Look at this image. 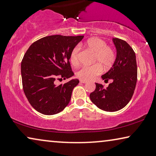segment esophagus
I'll return each mask as SVG.
<instances>
[{
  "instance_id": "34e87169",
  "label": "esophagus",
  "mask_w": 156,
  "mask_h": 156,
  "mask_svg": "<svg viewBox=\"0 0 156 156\" xmlns=\"http://www.w3.org/2000/svg\"><path fill=\"white\" fill-rule=\"evenodd\" d=\"M80 82L82 83H87V80H80Z\"/></svg>"
}]
</instances>
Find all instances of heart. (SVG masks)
<instances>
[{"instance_id":"b5f03b06","label":"heart","mask_w":156,"mask_h":156,"mask_svg":"<svg viewBox=\"0 0 156 156\" xmlns=\"http://www.w3.org/2000/svg\"><path fill=\"white\" fill-rule=\"evenodd\" d=\"M85 46L94 53L93 63L97 64L82 67L77 72L76 76L81 80H90L101 73V66L106 69L112 66L115 62V55L113 49L107 46L104 40L99 38H90L86 41ZM79 48H74L70 55V61L75 66L79 64Z\"/></svg>"}]
</instances>
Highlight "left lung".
Returning a JSON list of instances; mask_svg holds the SVG:
<instances>
[{
    "label": "left lung",
    "instance_id": "1",
    "mask_svg": "<svg viewBox=\"0 0 156 156\" xmlns=\"http://www.w3.org/2000/svg\"><path fill=\"white\" fill-rule=\"evenodd\" d=\"M116 48V58L108 72L101 76L106 82L112 80L106 88L99 83L90 93V98L93 104L103 111L113 112L124 108L134 94L137 80V66L136 55L126 41L113 38Z\"/></svg>",
    "mask_w": 156,
    "mask_h": 156
}]
</instances>
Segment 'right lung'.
Segmentation results:
<instances>
[{
	"instance_id": "add662e5",
	"label": "right lung",
	"mask_w": 156,
	"mask_h": 156,
	"mask_svg": "<svg viewBox=\"0 0 156 156\" xmlns=\"http://www.w3.org/2000/svg\"><path fill=\"white\" fill-rule=\"evenodd\" d=\"M83 37L46 36L32 43L25 53L21 64L23 90L30 104L39 113L57 114L69 104L79 80L72 79L59 85L55 80L74 75L70 55Z\"/></svg>"
}]
</instances>
